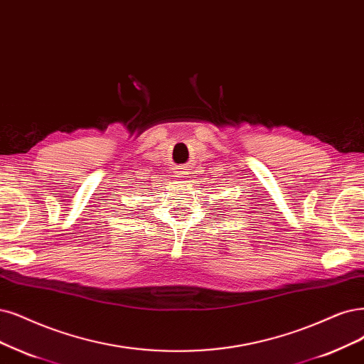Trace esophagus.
<instances>
[{"instance_id": "1", "label": "esophagus", "mask_w": 364, "mask_h": 364, "mask_svg": "<svg viewBox=\"0 0 364 364\" xmlns=\"http://www.w3.org/2000/svg\"><path fill=\"white\" fill-rule=\"evenodd\" d=\"M189 173V171H187L186 168H178V171H177V175L180 177V175H187Z\"/></svg>"}]
</instances>
